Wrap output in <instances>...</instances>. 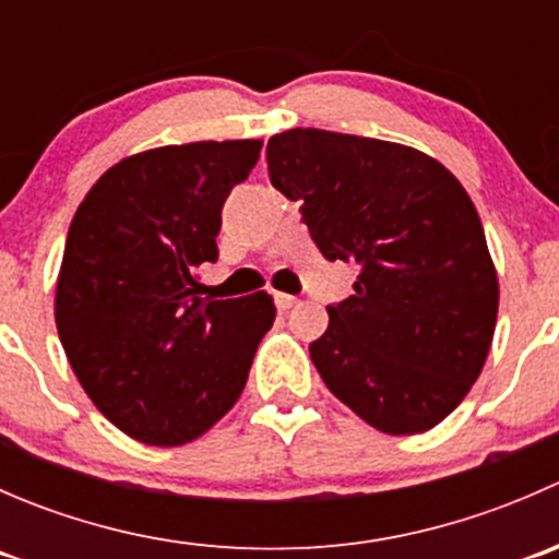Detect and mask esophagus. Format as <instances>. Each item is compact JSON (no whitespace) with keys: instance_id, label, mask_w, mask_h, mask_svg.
<instances>
[{"instance_id":"34e87169","label":"esophagus","mask_w":559,"mask_h":559,"mask_svg":"<svg viewBox=\"0 0 559 559\" xmlns=\"http://www.w3.org/2000/svg\"><path fill=\"white\" fill-rule=\"evenodd\" d=\"M273 300H275V308H278V311H289V308L297 306V297L284 295V292H275Z\"/></svg>"}]
</instances>
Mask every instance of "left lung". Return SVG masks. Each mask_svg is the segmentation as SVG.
Wrapping results in <instances>:
<instances>
[{
	"instance_id": "8db88e82",
	"label": "left lung",
	"mask_w": 559,
	"mask_h": 559,
	"mask_svg": "<svg viewBox=\"0 0 559 559\" xmlns=\"http://www.w3.org/2000/svg\"><path fill=\"white\" fill-rule=\"evenodd\" d=\"M324 259L359 270L311 343L326 389L389 436L436 427L487 362L498 273L471 197L441 162L386 140L289 129L267 143Z\"/></svg>"
}]
</instances>
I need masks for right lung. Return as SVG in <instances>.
Masks as SVG:
<instances>
[{"mask_svg":"<svg viewBox=\"0 0 559 559\" xmlns=\"http://www.w3.org/2000/svg\"><path fill=\"white\" fill-rule=\"evenodd\" d=\"M259 151L207 140L127 156L72 218L56 330L92 403L134 441L180 447L211 430L273 326L267 292L211 300L194 275L218 259L224 200Z\"/></svg>","mask_w":559,"mask_h":559,"instance_id":"obj_1","label":"right lung"}]
</instances>
